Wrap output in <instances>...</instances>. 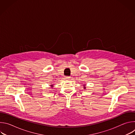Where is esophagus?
<instances>
[{"mask_svg": "<svg viewBox=\"0 0 135 135\" xmlns=\"http://www.w3.org/2000/svg\"><path fill=\"white\" fill-rule=\"evenodd\" d=\"M65 79H66V80H68V79H70V77H69V76H66V78H65Z\"/></svg>", "mask_w": 135, "mask_h": 135, "instance_id": "esophagus-1", "label": "esophagus"}]
</instances>
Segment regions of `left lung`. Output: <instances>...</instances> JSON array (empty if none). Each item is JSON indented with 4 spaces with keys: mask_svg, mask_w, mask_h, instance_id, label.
Returning a JSON list of instances; mask_svg holds the SVG:
<instances>
[{
    "mask_svg": "<svg viewBox=\"0 0 135 135\" xmlns=\"http://www.w3.org/2000/svg\"><path fill=\"white\" fill-rule=\"evenodd\" d=\"M83 88H84V89H86V86H85V85H84V87H83Z\"/></svg>",
    "mask_w": 135,
    "mask_h": 135,
    "instance_id": "8db88e82",
    "label": "left lung"
}]
</instances>
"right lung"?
<instances>
[{
  "mask_svg": "<svg viewBox=\"0 0 135 135\" xmlns=\"http://www.w3.org/2000/svg\"><path fill=\"white\" fill-rule=\"evenodd\" d=\"M50 86H51V88H53V84H51Z\"/></svg>",
  "mask_w": 135,
  "mask_h": 135,
  "instance_id": "obj_1",
  "label": "right lung"
}]
</instances>
